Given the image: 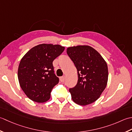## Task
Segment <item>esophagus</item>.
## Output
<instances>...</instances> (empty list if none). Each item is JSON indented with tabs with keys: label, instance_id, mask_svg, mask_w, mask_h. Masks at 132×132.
Instances as JSON below:
<instances>
[{
	"label": "esophagus",
	"instance_id": "esophagus-1",
	"mask_svg": "<svg viewBox=\"0 0 132 132\" xmlns=\"http://www.w3.org/2000/svg\"><path fill=\"white\" fill-rule=\"evenodd\" d=\"M65 76H63V77H60V80L61 82H64V81H65Z\"/></svg>",
	"mask_w": 132,
	"mask_h": 132
}]
</instances>
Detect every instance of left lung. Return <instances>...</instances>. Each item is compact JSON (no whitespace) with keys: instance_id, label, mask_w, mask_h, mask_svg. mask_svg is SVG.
I'll use <instances>...</instances> for the list:
<instances>
[{"instance_id":"obj_1","label":"left lung","mask_w":132,"mask_h":132,"mask_svg":"<svg viewBox=\"0 0 132 132\" xmlns=\"http://www.w3.org/2000/svg\"><path fill=\"white\" fill-rule=\"evenodd\" d=\"M67 53L77 69L78 81L69 89L75 103L85 106L100 97L108 79V65L97 51L89 45L68 47Z\"/></svg>"}]
</instances>
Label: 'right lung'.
Returning <instances> with one entry per match:
<instances>
[{
	"label": "right lung",
	"instance_id": "1",
	"mask_svg": "<svg viewBox=\"0 0 132 132\" xmlns=\"http://www.w3.org/2000/svg\"><path fill=\"white\" fill-rule=\"evenodd\" d=\"M60 45L42 44L32 48L21 59L18 76L26 96L37 103L47 101L59 78L54 73L53 61L63 53Z\"/></svg>",
	"mask_w": 132,
	"mask_h": 132
}]
</instances>
